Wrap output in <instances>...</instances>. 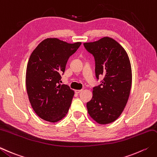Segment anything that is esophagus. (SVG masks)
<instances>
[{
    "mask_svg": "<svg viewBox=\"0 0 157 157\" xmlns=\"http://www.w3.org/2000/svg\"><path fill=\"white\" fill-rule=\"evenodd\" d=\"M81 92H82V90H75V93H76L77 94L80 93Z\"/></svg>",
    "mask_w": 157,
    "mask_h": 157,
    "instance_id": "1",
    "label": "esophagus"
}]
</instances>
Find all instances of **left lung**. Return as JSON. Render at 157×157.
Instances as JSON below:
<instances>
[{"instance_id": "left-lung-1", "label": "left lung", "mask_w": 157, "mask_h": 157, "mask_svg": "<svg viewBox=\"0 0 157 157\" xmlns=\"http://www.w3.org/2000/svg\"><path fill=\"white\" fill-rule=\"evenodd\" d=\"M84 46L94 56L97 80L103 76L101 84L93 88V98L86 104L88 112L98 123H111L121 116L129 97L132 83L129 58L117 41L107 36L84 43Z\"/></svg>"}]
</instances>
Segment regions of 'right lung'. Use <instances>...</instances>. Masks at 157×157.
Instances as JSON below:
<instances>
[{"mask_svg":"<svg viewBox=\"0 0 157 157\" xmlns=\"http://www.w3.org/2000/svg\"><path fill=\"white\" fill-rule=\"evenodd\" d=\"M48 38L41 41L30 55L28 63L26 85L34 111L44 121L56 122L66 116L74 91L60 84L69 57L81 45Z\"/></svg>","mask_w":157,"mask_h":157,"instance_id":"obj_1","label":"right lung"}]
</instances>
